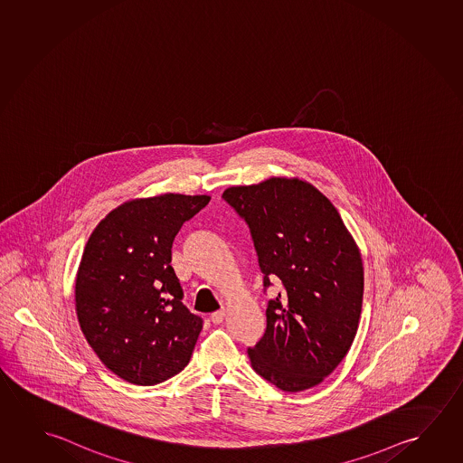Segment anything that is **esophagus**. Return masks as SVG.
I'll return each mask as SVG.
<instances>
[{
	"mask_svg": "<svg viewBox=\"0 0 463 463\" xmlns=\"http://www.w3.org/2000/svg\"><path fill=\"white\" fill-rule=\"evenodd\" d=\"M224 317H226V311H224V309H222V311H216V313H213L212 316H210V319H212V322L216 324V326L221 324V322L224 320Z\"/></svg>",
	"mask_w": 463,
	"mask_h": 463,
	"instance_id": "1",
	"label": "esophagus"
}]
</instances>
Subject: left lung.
<instances>
[{
    "mask_svg": "<svg viewBox=\"0 0 463 463\" xmlns=\"http://www.w3.org/2000/svg\"><path fill=\"white\" fill-rule=\"evenodd\" d=\"M222 199L249 224L269 299L251 367L282 392L322 383L354 342L363 309L361 251L332 202L299 178L232 185Z\"/></svg>",
    "mask_w": 463,
    "mask_h": 463,
    "instance_id": "8db88e82",
    "label": "left lung"
}]
</instances>
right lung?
<instances>
[{
  "label": "right lung",
  "mask_w": 463,
  "mask_h": 463,
  "mask_svg": "<svg viewBox=\"0 0 463 463\" xmlns=\"http://www.w3.org/2000/svg\"><path fill=\"white\" fill-rule=\"evenodd\" d=\"M210 195L160 194L121 203L96 226L75 279L86 342L133 384L162 383L189 364L202 319L183 305L173 241Z\"/></svg>",
  "instance_id": "add662e5"
}]
</instances>
